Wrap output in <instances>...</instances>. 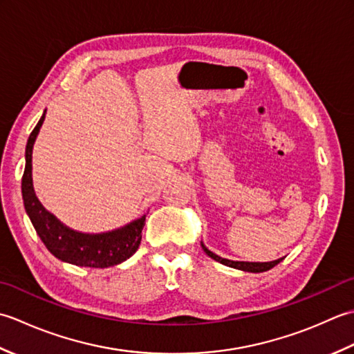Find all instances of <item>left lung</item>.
Listing matches in <instances>:
<instances>
[{
	"instance_id": "left-lung-1",
	"label": "left lung",
	"mask_w": 354,
	"mask_h": 354,
	"mask_svg": "<svg viewBox=\"0 0 354 354\" xmlns=\"http://www.w3.org/2000/svg\"><path fill=\"white\" fill-rule=\"evenodd\" d=\"M201 246H202V250L205 251V254L209 255V257H212L213 260L222 263V265H225V266L245 270V272H265V270L272 269L274 266H277L278 263L283 260V259H278V260H274V261H265V263H260V261H232V260L222 259V257H219V255H216L214 252L209 251L204 243H201Z\"/></svg>"
}]
</instances>
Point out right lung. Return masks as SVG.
I'll return each instance as SVG.
<instances>
[{
  "label": "right lung",
  "instance_id": "add662e5",
  "mask_svg": "<svg viewBox=\"0 0 354 354\" xmlns=\"http://www.w3.org/2000/svg\"><path fill=\"white\" fill-rule=\"evenodd\" d=\"M45 112L32 131L26 146V169L22 175V199L26 212L47 250L59 260L85 268H109L123 263L137 252L146 214L126 227L102 234H85L59 222L37 201L32 179V152L35 140L44 123Z\"/></svg>",
  "mask_w": 354,
  "mask_h": 354
}]
</instances>
